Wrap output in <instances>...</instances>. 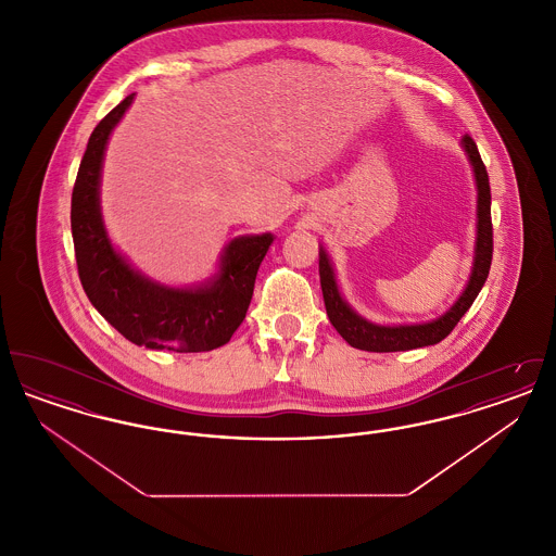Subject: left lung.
Masks as SVG:
<instances>
[{
    "instance_id": "left-lung-1",
    "label": "left lung",
    "mask_w": 556,
    "mask_h": 556,
    "mask_svg": "<svg viewBox=\"0 0 556 556\" xmlns=\"http://www.w3.org/2000/svg\"><path fill=\"white\" fill-rule=\"evenodd\" d=\"M465 152L473 164L477 181V243L476 265L469 279V286L463 291V295L456 300V304L450 308L446 315H442L431 323L424 325H397V327H383L372 325L369 320L358 317L340 295L333 268L329 265L327 254L320 250L318 254V275H320V290L327 308V317L331 325L338 329V333L344 338L348 344L367 352H402L413 348H424L442 342L450 331L456 327V323L471 308L476 302L477 293L483 288L490 265H492V252H494V233H492V193H490V179L485 164L479 156L476 141L465 135L463 137Z\"/></svg>"
}]
</instances>
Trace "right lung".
I'll return each instance as SVG.
<instances>
[{
	"instance_id": "right-lung-1",
	"label": "right lung",
	"mask_w": 556,
	"mask_h": 556,
	"mask_svg": "<svg viewBox=\"0 0 556 556\" xmlns=\"http://www.w3.org/2000/svg\"><path fill=\"white\" fill-rule=\"evenodd\" d=\"M132 93L110 110L87 141L71 202V229L83 290L129 342L152 350L206 352L225 345L245 318L258 266L273 236L233 239L218 277L206 288L173 290L132 270L112 248L100 212V170L108 137Z\"/></svg>"
}]
</instances>
